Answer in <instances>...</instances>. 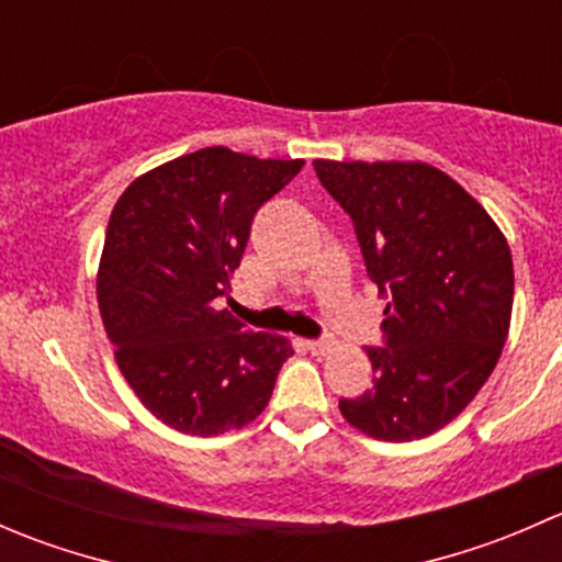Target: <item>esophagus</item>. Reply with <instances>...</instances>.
I'll return each instance as SVG.
<instances>
[{
    "mask_svg": "<svg viewBox=\"0 0 562 562\" xmlns=\"http://www.w3.org/2000/svg\"><path fill=\"white\" fill-rule=\"evenodd\" d=\"M304 345H307V350L313 356H326L328 350L334 348L331 339H307V342H304Z\"/></svg>",
    "mask_w": 562,
    "mask_h": 562,
    "instance_id": "34e87169",
    "label": "esophagus"
}]
</instances>
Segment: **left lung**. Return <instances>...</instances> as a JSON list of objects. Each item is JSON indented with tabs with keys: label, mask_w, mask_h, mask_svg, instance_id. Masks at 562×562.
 I'll return each instance as SVG.
<instances>
[{
	"label": "left lung",
	"mask_w": 562,
	"mask_h": 562,
	"mask_svg": "<svg viewBox=\"0 0 562 562\" xmlns=\"http://www.w3.org/2000/svg\"><path fill=\"white\" fill-rule=\"evenodd\" d=\"M350 214L367 274L389 293L375 386L339 400L350 427L389 443L427 438L473 402L512 328V247L486 209L422 160H313Z\"/></svg>",
	"instance_id": "left-lung-1"
}]
</instances>
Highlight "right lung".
<instances>
[{"label": "right lung", "instance_id": "right-lung-1", "mask_svg": "<svg viewBox=\"0 0 562 562\" xmlns=\"http://www.w3.org/2000/svg\"><path fill=\"white\" fill-rule=\"evenodd\" d=\"M302 166L209 146L140 173L113 206L100 317L124 381L171 429L212 438L269 405L291 339L249 331L214 299L231 291L255 212Z\"/></svg>", "mask_w": 562, "mask_h": 562}]
</instances>
